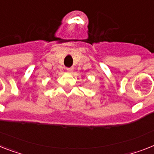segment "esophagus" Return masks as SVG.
<instances>
[{"label":"esophagus","instance_id":"1","mask_svg":"<svg viewBox=\"0 0 154 154\" xmlns=\"http://www.w3.org/2000/svg\"><path fill=\"white\" fill-rule=\"evenodd\" d=\"M66 70H67V72H69V73H72V72H73L74 68H66Z\"/></svg>","mask_w":154,"mask_h":154}]
</instances>
